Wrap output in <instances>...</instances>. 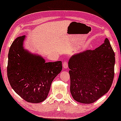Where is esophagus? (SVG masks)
I'll return each mask as SVG.
<instances>
[{
	"label": "esophagus",
	"instance_id": "obj_1",
	"mask_svg": "<svg viewBox=\"0 0 121 121\" xmlns=\"http://www.w3.org/2000/svg\"><path fill=\"white\" fill-rule=\"evenodd\" d=\"M63 67L65 69L68 68V62H67V60L64 61V63H63Z\"/></svg>",
	"mask_w": 121,
	"mask_h": 121
}]
</instances>
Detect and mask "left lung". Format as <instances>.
Wrapping results in <instances>:
<instances>
[{
    "instance_id": "1",
    "label": "left lung",
    "mask_w": 121,
    "mask_h": 121,
    "mask_svg": "<svg viewBox=\"0 0 121 121\" xmlns=\"http://www.w3.org/2000/svg\"><path fill=\"white\" fill-rule=\"evenodd\" d=\"M115 56L106 38L94 50H87L70 58V90L74 100L92 104L108 91L115 75Z\"/></svg>"
}]
</instances>
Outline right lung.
I'll use <instances>...</instances> for the list:
<instances>
[{
  "instance_id": "right-lung-1",
  "label": "right lung",
  "mask_w": 121,
  "mask_h": 121,
  "mask_svg": "<svg viewBox=\"0 0 121 121\" xmlns=\"http://www.w3.org/2000/svg\"><path fill=\"white\" fill-rule=\"evenodd\" d=\"M25 37H17L10 47L8 78L13 90L24 100L39 103L47 98L52 81L62 70V62L46 63L40 56L25 50Z\"/></svg>"
}]
</instances>
